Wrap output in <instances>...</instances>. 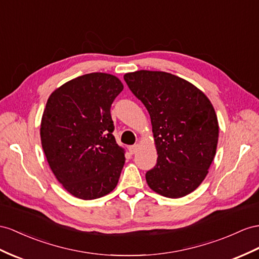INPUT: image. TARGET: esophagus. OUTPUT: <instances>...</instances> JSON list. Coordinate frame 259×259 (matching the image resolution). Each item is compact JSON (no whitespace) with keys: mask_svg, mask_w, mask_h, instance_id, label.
Listing matches in <instances>:
<instances>
[{"mask_svg":"<svg viewBox=\"0 0 259 259\" xmlns=\"http://www.w3.org/2000/svg\"><path fill=\"white\" fill-rule=\"evenodd\" d=\"M139 150V144H135V145H131L129 147V152L131 154H136Z\"/></svg>","mask_w":259,"mask_h":259,"instance_id":"obj_1","label":"esophagus"}]
</instances>
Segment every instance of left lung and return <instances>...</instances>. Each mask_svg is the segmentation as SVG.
Masks as SVG:
<instances>
[{"label": "left lung", "mask_w": 259, "mask_h": 259, "mask_svg": "<svg viewBox=\"0 0 259 259\" xmlns=\"http://www.w3.org/2000/svg\"><path fill=\"white\" fill-rule=\"evenodd\" d=\"M124 81L148 109L157 161L149 187L167 198L194 191L213 161L219 123L209 98L186 79L162 71L125 73Z\"/></svg>", "instance_id": "8db88e82"}]
</instances>
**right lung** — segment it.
Returning <instances> with one entry per match:
<instances>
[{
    "mask_svg": "<svg viewBox=\"0 0 259 259\" xmlns=\"http://www.w3.org/2000/svg\"><path fill=\"white\" fill-rule=\"evenodd\" d=\"M123 90L107 73H90L51 93L40 138L49 166L66 191L83 200L101 198L117 186L124 150L117 144L110 107Z\"/></svg>",
    "mask_w": 259,
    "mask_h": 259,
    "instance_id": "1",
    "label": "right lung"
}]
</instances>
